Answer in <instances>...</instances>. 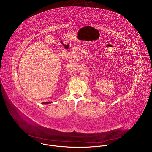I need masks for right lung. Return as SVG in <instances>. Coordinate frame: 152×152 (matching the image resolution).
Wrapping results in <instances>:
<instances>
[{
	"instance_id": "right-lung-1",
	"label": "right lung",
	"mask_w": 152,
	"mask_h": 152,
	"mask_svg": "<svg viewBox=\"0 0 152 152\" xmlns=\"http://www.w3.org/2000/svg\"><path fill=\"white\" fill-rule=\"evenodd\" d=\"M50 103H51V102H43V104H50Z\"/></svg>"
}]
</instances>
